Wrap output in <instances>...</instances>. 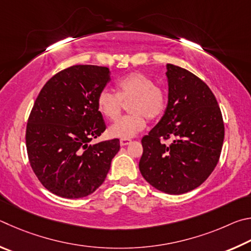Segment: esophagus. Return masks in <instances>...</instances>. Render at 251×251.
I'll return each instance as SVG.
<instances>
[{
  "label": "esophagus",
  "mask_w": 251,
  "mask_h": 251,
  "mask_svg": "<svg viewBox=\"0 0 251 251\" xmlns=\"http://www.w3.org/2000/svg\"><path fill=\"white\" fill-rule=\"evenodd\" d=\"M131 143V140L130 139H121L120 140V144L122 147H125V146H128V144H130Z\"/></svg>",
  "instance_id": "esophagus-1"
}]
</instances>
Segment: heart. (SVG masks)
<instances>
[{"instance_id": "b5f03b06", "label": "heart", "mask_w": 251, "mask_h": 251, "mask_svg": "<svg viewBox=\"0 0 251 251\" xmlns=\"http://www.w3.org/2000/svg\"><path fill=\"white\" fill-rule=\"evenodd\" d=\"M130 114L109 128L114 138L130 139L146 128L147 119L154 120L164 112L166 94L155 86L150 77L142 73H131L117 82V92L103 89L97 97V109L110 121L120 118L123 103H128Z\"/></svg>"}]
</instances>
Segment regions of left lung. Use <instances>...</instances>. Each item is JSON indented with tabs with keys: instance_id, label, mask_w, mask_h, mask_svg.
<instances>
[{
	"instance_id": "1",
	"label": "left lung",
	"mask_w": 251,
	"mask_h": 251,
	"mask_svg": "<svg viewBox=\"0 0 251 251\" xmlns=\"http://www.w3.org/2000/svg\"><path fill=\"white\" fill-rule=\"evenodd\" d=\"M169 102L164 116L142 138V176L168 194L203 184L221 156L225 126L221 108L206 83L188 70L168 64ZM170 138L174 141L165 143Z\"/></svg>"
}]
</instances>
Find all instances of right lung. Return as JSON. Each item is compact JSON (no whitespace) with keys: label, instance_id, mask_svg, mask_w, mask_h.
<instances>
[{"label":"right lung","instance_id":"right-lung-1","mask_svg":"<svg viewBox=\"0 0 251 251\" xmlns=\"http://www.w3.org/2000/svg\"><path fill=\"white\" fill-rule=\"evenodd\" d=\"M110 81L107 67L75 65L39 92L26 126V150L43 186L65 199L90 195L120 150L119 139L89 144L105 130L97 97Z\"/></svg>","mask_w":251,"mask_h":251}]
</instances>
